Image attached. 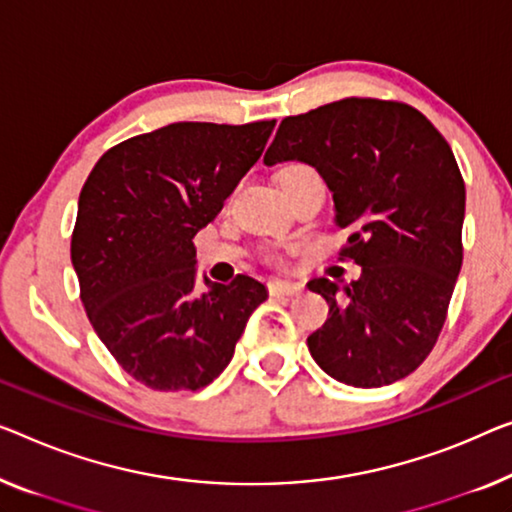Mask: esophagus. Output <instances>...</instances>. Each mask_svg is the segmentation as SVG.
Here are the masks:
<instances>
[{
  "instance_id": "34e87169",
  "label": "esophagus",
  "mask_w": 512,
  "mask_h": 512,
  "mask_svg": "<svg viewBox=\"0 0 512 512\" xmlns=\"http://www.w3.org/2000/svg\"><path fill=\"white\" fill-rule=\"evenodd\" d=\"M301 285L299 282H287V280H271L269 282V292L271 296H296L301 294Z\"/></svg>"
}]
</instances>
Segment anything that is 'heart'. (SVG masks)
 Listing matches in <instances>:
<instances>
[{
	"label": "heart",
	"instance_id": "heart-1",
	"mask_svg": "<svg viewBox=\"0 0 512 512\" xmlns=\"http://www.w3.org/2000/svg\"><path fill=\"white\" fill-rule=\"evenodd\" d=\"M299 170H305V167H301V165H292V167H287V170L280 174V179H282V177H287V174H294V172H299Z\"/></svg>",
	"mask_w": 512,
	"mask_h": 512
}]
</instances>
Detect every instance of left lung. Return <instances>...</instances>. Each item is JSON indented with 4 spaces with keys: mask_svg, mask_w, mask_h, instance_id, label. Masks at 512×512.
I'll return each mask as SVG.
<instances>
[{
    "mask_svg": "<svg viewBox=\"0 0 512 512\" xmlns=\"http://www.w3.org/2000/svg\"><path fill=\"white\" fill-rule=\"evenodd\" d=\"M299 160L333 193L361 278H315L329 303L308 338L319 368L356 388L414 372L432 352L462 266L464 181L448 142L404 103L342 98L282 119L264 165Z\"/></svg>",
    "mask_w": 512,
    "mask_h": 512,
    "instance_id": "left-lung-1",
    "label": "left lung"
}]
</instances>
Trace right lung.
<instances>
[{"label": "right lung", "instance_id": "obj_1", "mask_svg": "<svg viewBox=\"0 0 512 512\" xmlns=\"http://www.w3.org/2000/svg\"><path fill=\"white\" fill-rule=\"evenodd\" d=\"M276 119L179 121L105 151L85 181L71 239L87 317L128 375L154 391H197L232 361L269 292L250 276L197 289L195 234L266 147Z\"/></svg>", "mask_w": 512, "mask_h": 512}]
</instances>
